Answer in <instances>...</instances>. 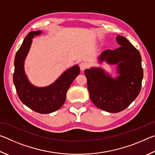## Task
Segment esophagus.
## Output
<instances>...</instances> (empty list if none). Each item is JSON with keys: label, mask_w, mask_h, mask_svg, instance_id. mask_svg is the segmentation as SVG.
<instances>
[{"label": "esophagus", "mask_w": 155, "mask_h": 155, "mask_svg": "<svg viewBox=\"0 0 155 155\" xmlns=\"http://www.w3.org/2000/svg\"><path fill=\"white\" fill-rule=\"evenodd\" d=\"M87 63H85V62H82V63H81L80 64V68H81V70H82V71H83L87 67Z\"/></svg>", "instance_id": "34e87169"}]
</instances>
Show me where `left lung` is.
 I'll return each mask as SVG.
<instances>
[{
    "label": "left lung",
    "mask_w": 155,
    "mask_h": 155,
    "mask_svg": "<svg viewBox=\"0 0 155 155\" xmlns=\"http://www.w3.org/2000/svg\"><path fill=\"white\" fill-rule=\"evenodd\" d=\"M116 41L119 48L103 51L98 62L116 65L118 76L113 78L100 67L85 70L91 101L109 113L123 111L135 101L141 90L143 76L140 52L124 37L117 35Z\"/></svg>",
    "instance_id": "1"
}]
</instances>
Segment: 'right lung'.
Wrapping results in <instances>:
<instances>
[{
  "label": "right lung",
  "mask_w": 155,
  "mask_h": 155,
  "mask_svg": "<svg viewBox=\"0 0 155 155\" xmlns=\"http://www.w3.org/2000/svg\"><path fill=\"white\" fill-rule=\"evenodd\" d=\"M41 33V31H31L25 37L15 54L13 81L22 103L34 111L44 114L57 111L64 104L67 91L72 81L79 74L80 68L78 65L68 68L53 83L46 87L33 85L25 74V61L32 44V39Z\"/></svg>",
  "instance_id": "right-lung-1"
}]
</instances>
